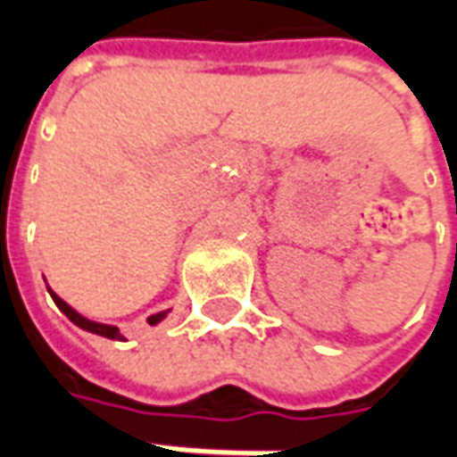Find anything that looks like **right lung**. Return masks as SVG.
Wrapping results in <instances>:
<instances>
[{"instance_id":"obj_1","label":"right lung","mask_w":457,"mask_h":457,"mask_svg":"<svg viewBox=\"0 0 457 457\" xmlns=\"http://www.w3.org/2000/svg\"><path fill=\"white\" fill-rule=\"evenodd\" d=\"M48 294H51V298H54V301H55V306L61 308L65 316L71 318V320H73V323L78 328H83V330H87V333H95V336L110 337V340H124V336H121L120 328H117V326H104V323H95V320H90V318L80 316V313H78L75 308L68 306L63 298L58 296V294H54L51 288H48ZM166 313H169V311H161V313H154V316H149L151 326H156V323H161V320L166 318Z\"/></svg>"}]
</instances>
